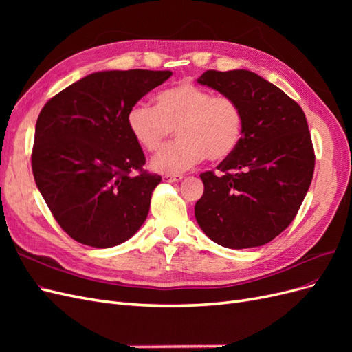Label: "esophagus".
<instances>
[{"mask_svg": "<svg viewBox=\"0 0 352 352\" xmlns=\"http://www.w3.org/2000/svg\"><path fill=\"white\" fill-rule=\"evenodd\" d=\"M182 179H184V176H180V175H166L163 177L164 182H179V180H182Z\"/></svg>", "mask_w": 352, "mask_h": 352, "instance_id": "1", "label": "esophagus"}]
</instances>
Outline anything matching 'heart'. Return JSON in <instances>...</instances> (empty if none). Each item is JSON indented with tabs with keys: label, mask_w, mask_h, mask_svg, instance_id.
I'll list each match as a JSON object with an SVG mask.
<instances>
[{
	"label": "heart",
	"mask_w": 352,
	"mask_h": 352,
	"mask_svg": "<svg viewBox=\"0 0 352 352\" xmlns=\"http://www.w3.org/2000/svg\"><path fill=\"white\" fill-rule=\"evenodd\" d=\"M126 124L136 144L157 151L176 127L177 141L151 160L157 173L179 175L206 157L221 162L236 150L243 132V113L238 101L199 87L177 83L155 95L154 107L138 102L127 111Z\"/></svg>",
	"instance_id": "b5f03b06"
}]
</instances>
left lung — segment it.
<instances>
[{
	"label": "left lung",
	"mask_w": 352,
	"mask_h": 352,
	"mask_svg": "<svg viewBox=\"0 0 352 352\" xmlns=\"http://www.w3.org/2000/svg\"><path fill=\"white\" fill-rule=\"evenodd\" d=\"M198 83L241 105L243 132L232 155L201 173L195 219L206 235L232 250L261 247L295 219L314 173V150L302 109L250 70H207Z\"/></svg>",
	"instance_id": "left-lung-1"
}]
</instances>
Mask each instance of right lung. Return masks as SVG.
Masks as SVG:
<instances>
[{"instance_id": "obj_1", "label": "right lung", "mask_w": 352, "mask_h": 352, "mask_svg": "<svg viewBox=\"0 0 352 352\" xmlns=\"http://www.w3.org/2000/svg\"><path fill=\"white\" fill-rule=\"evenodd\" d=\"M172 74L142 69L91 73L41 110L32 172L52 216L74 241L111 248L144 225L162 176L142 168L145 155L126 116Z\"/></svg>"}]
</instances>
